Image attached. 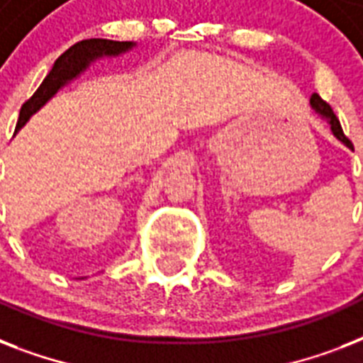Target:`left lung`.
<instances>
[{"instance_id":"left-lung-1","label":"left lung","mask_w":363,"mask_h":363,"mask_svg":"<svg viewBox=\"0 0 363 363\" xmlns=\"http://www.w3.org/2000/svg\"><path fill=\"white\" fill-rule=\"evenodd\" d=\"M311 107H313V111H315L316 115L320 116L322 121H326L328 124H330V130H332V133L337 137L339 141L354 150L352 143L349 141V137L343 133V128H341V124H339V118L335 116V113L332 111V107H330V105H328L326 101H324V99L318 96V94H313V96H311Z\"/></svg>"}]
</instances>
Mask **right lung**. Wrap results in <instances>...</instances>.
<instances>
[{
	"instance_id": "obj_1",
	"label": "right lung",
	"mask_w": 363,
	"mask_h": 363,
	"mask_svg": "<svg viewBox=\"0 0 363 363\" xmlns=\"http://www.w3.org/2000/svg\"><path fill=\"white\" fill-rule=\"evenodd\" d=\"M133 47H135L133 41H109V39H86V41L73 45L69 50H65L54 62L52 69L45 77L41 86L37 88L35 94L22 105L18 122H16V131L30 121L31 115H35L48 99H52L58 90H62L67 82L81 75L92 62L99 58H115V56L125 54Z\"/></svg>"
}]
</instances>
